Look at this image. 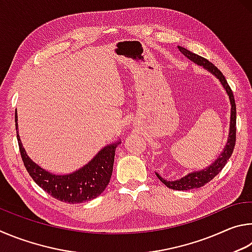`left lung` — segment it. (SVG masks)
Segmentation results:
<instances>
[{
  "instance_id": "obj_1",
  "label": "left lung",
  "mask_w": 252,
  "mask_h": 252,
  "mask_svg": "<svg viewBox=\"0 0 252 252\" xmlns=\"http://www.w3.org/2000/svg\"><path fill=\"white\" fill-rule=\"evenodd\" d=\"M178 48L188 60H190L192 62V63L197 64L198 66H202V67H204L206 70H208L210 74H213L216 78H218V81L222 85L223 90L226 91L231 105L230 124H229V134H228L227 143L224 145L222 152L220 153V155L217 157V159H215L213 164H210L208 167H206L204 169L191 171V173L185 175L184 177L177 180H167L165 178H162L158 173H155L158 179H159L162 184L166 185L168 188L174 189V190H190V189L200 188L202 186H205V184L209 183L211 179L216 177V176L221 171L224 165L227 164L228 159L232 155L233 148H235V144H236V117H237L236 114L237 112H236V103H235V98H233L232 91L230 86L228 85V83L222 75V73L220 72V70L216 67L213 63H210L208 60H206L204 57H201L199 55L195 54V53L188 51L187 48L185 47L178 46Z\"/></svg>"
}]
</instances>
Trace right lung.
<instances>
[{"instance_id":"obj_1","label":"right lung","mask_w":252,"mask_h":252,"mask_svg":"<svg viewBox=\"0 0 252 252\" xmlns=\"http://www.w3.org/2000/svg\"><path fill=\"white\" fill-rule=\"evenodd\" d=\"M15 127L22 160L31 177L48 195L68 204H81L98 197L105 190L112 177L116 147L122 142L112 143L101 148L82 168L65 175L53 174L42 168L29 157L19 135L17 112Z\"/></svg>"}]
</instances>
